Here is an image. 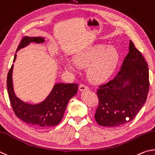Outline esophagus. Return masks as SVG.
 Wrapping results in <instances>:
<instances>
[{"instance_id":"34e87169","label":"esophagus","mask_w":155,"mask_h":155,"mask_svg":"<svg viewBox=\"0 0 155 155\" xmlns=\"http://www.w3.org/2000/svg\"><path fill=\"white\" fill-rule=\"evenodd\" d=\"M79 89L80 91H88L89 90V88L87 86H86L85 84H81L80 85Z\"/></svg>"}]
</instances>
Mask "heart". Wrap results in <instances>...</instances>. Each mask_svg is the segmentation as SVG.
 I'll list each match as a JSON object with an SVG mask.
<instances>
[{
    "instance_id": "obj_1",
    "label": "heart",
    "mask_w": 155,
    "mask_h": 155,
    "mask_svg": "<svg viewBox=\"0 0 155 155\" xmlns=\"http://www.w3.org/2000/svg\"><path fill=\"white\" fill-rule=\"evenodd\" d=\"M119 61V54L114 48L96 45L75 54L74 61H67L66 69L75 71L78 65L88 67V78L94 82H104L113 74Z\"/></svg>"
}]
</instances>
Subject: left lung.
Returning a JSON list of instances; mask_svg holds the SVG:
<instances>
[{"mask_svg":"<svg viewBox=\"0 0 155 155\" xmlns=\"http://www.w3.org/2000/svg\"><path fill=\"white\" fill-rule=\"evenodd\" d=\"M129 49L120 71L97 90L99 105L94 118L99 125L117 127L129 123L147 99L150 86L148 64L131 41Z\"/></svg>","mask_w":155,"mask_h":155,"instance_id":"left-lung-1","label":"left lung"}]
</instances>
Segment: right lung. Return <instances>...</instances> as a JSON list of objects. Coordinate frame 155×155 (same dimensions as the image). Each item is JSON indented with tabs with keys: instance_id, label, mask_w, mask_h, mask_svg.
Returning a JSON list of instances; mask_svg holds the SVG:
<instances>
[{
	"instance_id": "obj_1",
	"label": "right lung",
	"mask_w": 155,
	"mask_h": 155,
	"mask_svg": "<svg viewBox=\"0 0 155 155\" xmlns=\"http://www.w3.org/2000/svg\"><path fill=\"white\" fill-rule=\"evenodd\" d=\"M44 41L45 39L43 37L26 36L21 40L16 52L31 42L40 43ZM17 54H15L13 62ZM13 64L8 73L7 86L11 105L15 116L25 123L37 127H48L58 124L63 117L69 99L77 93L78 84H56L44 101L40 104L31 105L23 102L16 97L13 86Z\"/></svg>"
}]
</instances>
